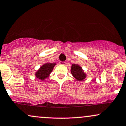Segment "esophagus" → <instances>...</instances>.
<instances>
[{"label":"esophagus","mask_w":126,"mask_h":126,"mask_svg":"<svg viewBox=\"0 0 126 126\" xmlns=\"http://www.w3.org/2000/svg\"><path fill=\"white\" fill-rule=\"evenodd\" d=\"M66 63L65 62H60V64H62V65H65Z\"/></svg>","instance_id":"34e87169"}]
</instances>
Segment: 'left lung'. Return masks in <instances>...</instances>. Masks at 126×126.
Returning <instances> with one entry per match:
<instances>
[{"label": "left lung", "mask_w": 126, "mask_h": 126, "mask_svg": "<svg viewBox=\"0 0 126 126\" xmlns=\"http://www.w3.org/2000/svg\"><path fill=\"white\" fill-rule=\"evenodd\" d=\"M71 71L74 77H75V79L78 81H83L86 77V75L83 71L80 66L77 64H72Z\"/></svg>", "instance_id": "1"}]
</instances>
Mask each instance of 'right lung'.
<instances>
[{
	"label": "right lung",
	"instance_id": "1",
	"mask_svg": "<svg viewBox=\"0 0 126 126\" xmlns=\"http://www.w3.org/2000/svg\"><path fill=\"white\" fill-rule=\"evenodd\" d=\"M55 64H56L55 63H46L43 64L35 73L36 77L39 79L40 80H44L46 78L48 77Z\"/></svg>",
	"mask_w": 126,
	"mask_h": 126
}]
</instances>
